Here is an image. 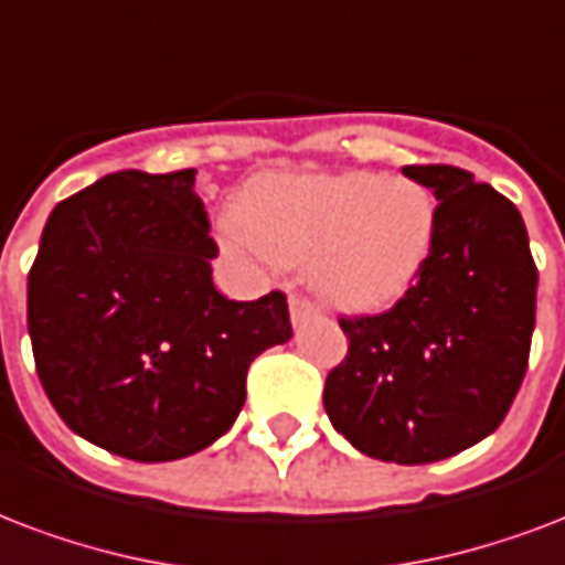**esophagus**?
I'll use <instances>...</instances> for the list:
<instances>
[{
	"mask_svg": "<svg viewBox=\"0 0 565 565\" xmlns=\"http://www.w3.org/2000/svg\"><path fill=\"white\" fill-rule=\"evenodd\" d=\"M320 308L313 305L311 299H305V296H290V317L292 322H301L308 320V317H317Z\"/></svg>",
	"mask_w": 565,
	"mask_h": 565,
	"instance_id": "esophagus-1",
	"label": "esophagus"
}]
</instances>
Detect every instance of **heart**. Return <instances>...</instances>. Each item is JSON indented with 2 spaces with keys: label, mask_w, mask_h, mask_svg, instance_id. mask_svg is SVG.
Masks as SVG:
<instances>
[{
  "label": "heart",
  "mask_w": 565,
  "mask_h": 565,
  "mask_svg": "<svg viewBox=\"0 0 565 565\" xmlns=\"http://www.w3.org/2000/svg\"><path fill=\"white\" fill-rule=\"evenodd\" d=\"M436 227L426 189L406 178L269 174L239 204L236 248L311 269L313 287L340 308H379L424 266Z\"/></svg>",
  "instance_id": "1"
}]
</instances>
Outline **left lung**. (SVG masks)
Returning a JSON list of instances; mask_svg holds the SVG:
<instances>
[{"instance_id": "8db88e82", "label": "left lung", "mask_w": 565, "mask_h": 565, "mask_svg": "<svg viewBox=\"0 0 565 565\" xmlns=\"http://www.w3.org/2000/svg\"><path fill=\"white\" fill-rule=\"evenodd\" d=\"M433 189L436 227L415 284L387 311L340 317L347 355L322 403L364 456L426 465L483 441L531 359L536 264L510 198L456 166H406Z\"/></svg>"}]
</instances>
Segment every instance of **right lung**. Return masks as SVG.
Listing matches in <instances>:
<instances>
[{
    "instance_id": "right-lung-1",
    "label": "right lung",
    "mask_w": 565,
    "mask_h": 565,
    "mask_svg": "<svg viewBox=\"0 0 565 565\" xmlns=\"http://www.w3.org/2000/svg\"><path fill=\"white\" fill-rule=\"evenodd\" d=\"M195 168L118 171L64 198L29 269V338L73 433L136 462H171L234 426L245 373L290 340L287 296L225 299Z\"/></svg>"
}]
</instances>
